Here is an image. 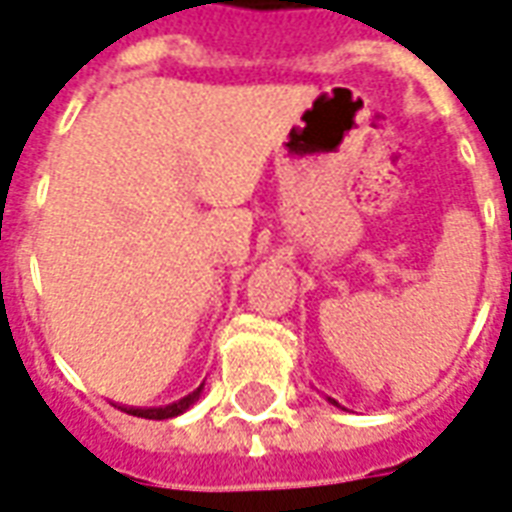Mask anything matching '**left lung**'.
I'll return each instance as SVG.
<instances>
[{
    "label": "left lung",
    "mask_w": 512,
    "mask_h": 512,
    "mask_svg": "<svg viewBox=\"0 0 512 512\" xmlns=\"http://www.w3.org/2000/svg\"><path fill=\"white\" fill-rule=\"evenodd\" d=\"M327 401H330V404H333V406H338V409H343V406L338 404V401H335V398H327Z\"/></svg>",
    "instance_id": "left-lung-1"
}]
</instances>
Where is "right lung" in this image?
Listing matches in <instances>:
<instances>
[{"instance_id": "add662e5", "label": "right lung", "mask_w": 512, "mask_h": 512, "mask_svg": "<svg viewBox=\"0 0 512 512\" xmlns=\"http://www.w3.org/2000/svg\"><path fill=\"white\" fill-rule=\"evenodd\" d=\"M204 393V384H199L193 393H188L185 398H179L174 404H166V406H125V404H114L117 409L122 412L133 414V417H147V420H171V417H179V414H185L190 406L196 404Z\"/></svg>"}]
</instances>
